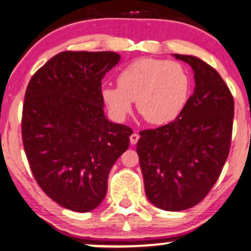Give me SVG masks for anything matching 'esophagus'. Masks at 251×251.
I'll return each instance as SVG.
<instances>
[{
    "mask_svg": "<svg viewBox=\"0 0 251 251\" xmlns=\"http://www.w3.org/2000/svg\"><path fill=\"white\" fill-rule=\"evenodd\" d=\"M138 139H139V134L136 133V132H133V133H132L131 136H130V142H131L132 145L137 144V142H138Z\"/></svg>",
    "mask_w": 251,
    "mask_h": 251,
    "instance_id": "obj_1",
    "label": "esophagus"
}]
</instances>
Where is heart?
Here are the masks:
<instances>
[{
  "label": "heart",
  "instance_id": "obj_1",
  "mask_svg": "<svg viewBox=\"0 0 251 251\" xmlns=\"http://www.w3.org/2000/svg\"><path fill=\"white\" fill-rule=\"evenodd\" d=\"M118 87L102 89L103 102L123 119L136 101L137 111L152 125L174 121L188 102L192 79L181 63L159 58H139L118 74Z\"/></svg>",
  "mask_w": 251,
  "mask_h": 251
}]
</instances>
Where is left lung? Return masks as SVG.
Wrapping results in <instances>:
<instances>
[{"label":"left lung","mask_w":251,"mask_h":251,"mask_svg":"<svg viewBox=\"0 0 251 251\" xmlns=\"http://www.w3.org/2000/svg\"><path fill=\"white\" fill-rule=\"evenodd\" d=\"M194 71L195 89L181 114L137 143L148 199L164 211H183L205 199L218 180L232 137L233 96L203 60L175 54Z\"/></svg>","instance_id":"8db88e82"}]
</instances>
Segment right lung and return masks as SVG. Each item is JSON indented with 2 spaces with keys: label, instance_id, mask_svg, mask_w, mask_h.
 <instances>
[{
  "label": "right lung",
  "instance_id": "add662e5",
  "mask_svg": "<svg viewBox=\"0 0 251 251\" xmlns=\"http://www.w3.org/2000/svg\"><path fill=\"white\" fill-rule=\"evenodd\" d=\"M111 51H63L35 71L25 93L21 134L35 181L68 210L89 212L132 128L104 117L101 79L119 63Z\"/></svg>",
  "mask_w": 251,
  "mask_h": 251
}]
</instances>
